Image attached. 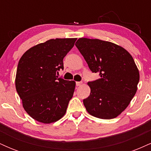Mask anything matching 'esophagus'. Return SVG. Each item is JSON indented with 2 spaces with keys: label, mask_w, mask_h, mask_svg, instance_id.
<instances>
[{
  "label": "esophagus",
  "mask_w": 151,
  "mask_h": 151,
  "mask_svg": "<svg viewBox=\"0 0 151 151\" xmlns=\"http://www.w3.org/2000/svg\"><path fill=\"white\" fill-rule=\"evenodd\" d=\"M82 84H83L82 81H77V82H76V84H77V86H81V85H82Z\"/></svg>",
  "instance_id": "1"
}]
</instances>
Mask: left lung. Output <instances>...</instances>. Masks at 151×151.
<instances>
[{"label": "left lung", "mask_w": 151, "mask_h": 151, "mask_svg": "<svg viewBox=\"0 0 151 151\" xmlns=\"http://www.w3.org/2000/svg\"><path fill=\"white\" fill-rule=\"evenodd\" d=\"M75 45L89 69L100 78L88 82L89 97L83 100L90 115L99 119L117 117L127 108L137 91L139 71L127 50L113 42L81 37Z\"/></svg>", "instance_id": "obj_1"}]
</instances>
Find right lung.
I'll return each mask as SVG.
<instances>
[{
    "mask_svg": "<svg viewBox=\"0 0 151 151\" xmlns=\"http://www.w3.org/2000/svg\"><path fill=\"white\" fill-rule=\"evenodd\" d=\"M77 38H56L27 50L18 62L15 88L25 111L35 120L51 124L67 111L76 83L58 78L63 59Z\"/></svg>",
    "mask_w": 151,
    "mask_h": 151,
    "instance_id": "right-lung-1",
    "label": "right lung"
}]
</instances>
